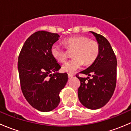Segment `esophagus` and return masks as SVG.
Returning a JSON list of instances; mask_svg holds the SVG:
<instances>
[{"label": "esophagus", "mask_w": 131, "mask_h": 131, "mask_svg": "<svg viewBox=\"0 0 131 131\" xmlns=\"http://www.w3.org/2000/svg\"><path fill=\"white\" fill-rule=\"evenodd\" d=\"M68 76L69 78H71V77H73L74 75L72 73H68Z\"/></svg>", "instance_id": "esophagus-1"}]
</instances>
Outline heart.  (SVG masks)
<instances>
[{
    "mask_svg": "<svg viewBox=\"0 0 131 131\" xmlns=\"http://www.w3.org/2000/svg\"><path fill=\"white\" fill-rule=\"evenodd\" d=\"M64 43L68 50H74L72 54L74 58L67 62L63 67V70L68 73H72L79 69L83 64L85 66L92 64L100 54L98 42L84 35L67 38L64 40ZM67 49L54 43L51 47V54L58 61L64 63L68 56Z\"/></svg>",
    "mask_w": 131,
    "mask_h": 131,
    "instance_id": "1",
    "label": "heart"
}]
</instances>
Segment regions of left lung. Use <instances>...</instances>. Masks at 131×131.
<instances>
[{"instance_id": "8db88e82", "label": "left lung", "mask_w": 131, "mask_h": 131, "mask_svg": "<svg viewBox=\"0 0 131 131\" xmlns=\"http://www.w3.org/2000/svg\"><path fill=\"white\" fill-rule=\"evenodd\" d=\"M100 45L97 59L80 73L91 79L76 77L80 82L78 96L86 108L96 110L105 106L112 97L117 83V58L108 40L100 34L91 31Z\"/></svg>"}]
</instances>
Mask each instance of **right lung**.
Listing matches in <instances>:
<instances>
[{
  "mask_svg": "<svg viewBox=\"0 0 131 131\" xmlns=\"http://www.w3.org/2000/svg\"><path fill=\"white\" fill-rule=\"evenodd\" d=\"M59 37L58 34L36 31L25 41L18 56L23 96L31 106L40 112H49L58 106L59 93L68 81L67 73H57L61 66L51 52Z\"/></svg>",
  "mask_w": 131,
  "mask_h": 131,
  "instance_id": "right-lung-1",
  "label": "right lung"
}]
</instances>
